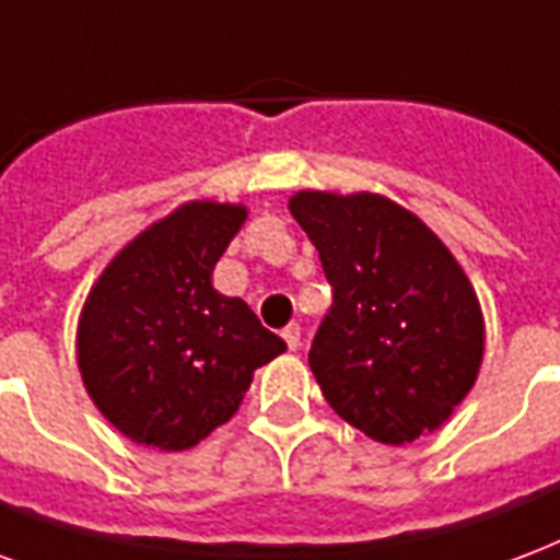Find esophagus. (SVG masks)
<instances>
[{
  "instance_id": "34e87169",
  "label": "esophagus",
  "mask_w": 560,
  "mask_h": 560,
  "mask_svg": "<svg viewBox=\"0 0 560 560\" xmlns=\"http://www.w3.org/2000/svg\"><path fill=\"white\" fill-rule=\"evenodd\" d=\"M283 340H285V346L292 349V352H295V349H301V325H298V322H289V325H285Z\"/></svg>"
}]
</instances>
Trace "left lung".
<instances>
[{
    "mask_svg": "<svg viewBox=\"0 0 560 560\" xmlns=\"http://www.w3.org/2000/svg\"><path fill=\"white\" fill-rule=\"evenodd\" d=\"M292 218L334 289L310 370L328 406L382 444L451 418L483 361V316L442 238L378 194L301 190Z\"/></svg>",
    "mask_w": 560,
    "mask_h": 560,
    "instance_id": "1",
    "label": "left lung"
}]
</instances>
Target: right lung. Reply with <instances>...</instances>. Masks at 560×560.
<instances>
[{
  "label": "right lung",
  "mask_w": 560,
  "mask_h": 560,
  "mask_svg": "<svg viewBox=\"0 0 560 560\" xmlns=\"http://www.w3.org/2000/svg\"><path fill=\"white\" fill-rule=\"evenodd\" d=\"M247 220L185 202L104 268L77 328V364L101 415L137 444L187 451L238 411L253 373L285 342L211 271Z\"/></svg>",
  "instance_id": "1"
}]
</instances>
